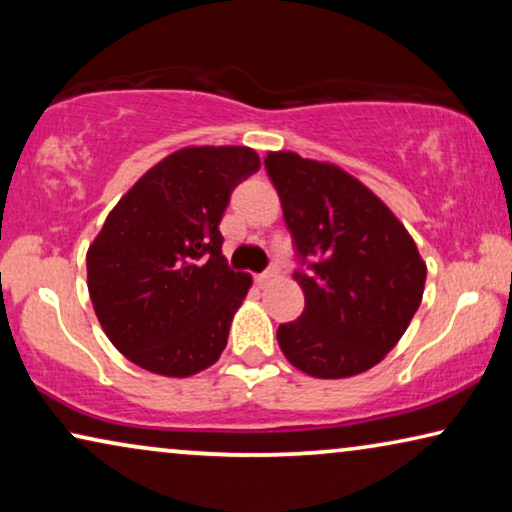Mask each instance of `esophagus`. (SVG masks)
Masks as SVG:
<instances>
[{"mask_svg":"<svg viewBox=\"0 0 512 512\" xmlns=\"http://www.w3.org/2000/svg\"><path fill=\"white\" fill-rule=\"evenodd\" d=\"M272 277H277V270L275 268H270V270L261 272V275H256V282H258V286H263V284H268Z\"/></svg>","mask_w":512,"mask_h":512,"instance_id":"obj_1","label":"esophagus"}]
</instances>
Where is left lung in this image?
Segmentation results:
<instances>
[{
	"label": "left lung",
	"instance_id": "left-lung-1",
	"mask_svg": "<svg viewBox=\"0 0 512 512\" xmlns=\"http://www.w3.org/2000/svg\"><path fill=\"white\" fill-rule=\"evenodd\" d=\"M305 293L300 319L277 328L286 359L321 380L380 363L422 303L426 263L394 212L331 163L268 153Z\"/></svg>",
	"mask_w": 512,
	"mask_h": 512
}]
</instances>
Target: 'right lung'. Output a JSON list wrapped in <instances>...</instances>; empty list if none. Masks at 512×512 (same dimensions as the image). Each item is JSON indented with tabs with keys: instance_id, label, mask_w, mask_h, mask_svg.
<instances>
[{
	"instance_id": "right-lung-1",
	"label": "right lung",
	"mask_w": 512,
	"mask_h": 512,
	"mask_svg": "<svg viewBox=\"0 0 512 512\" xmlns=\"http://www.w3.org/2000/svg\"><path fill=\"white\" fill-rule=\"evenodd\" d=\"M258 167L247 146H188L109 212L86 256L88 291L107 338L135 366L188 377L219 361L251 286L228 268L219 223Z\"/></svg>"
}]
</instances>
